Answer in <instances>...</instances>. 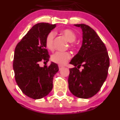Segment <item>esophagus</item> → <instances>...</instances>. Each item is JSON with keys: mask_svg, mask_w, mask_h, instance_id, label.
I'll use <instances>...</instances> for the list:
<instances>
[{"mask_svg": "<svg viewBox=\"0 0 120 120\" xmlns=\"http://www.w3.org/2000/svg\"><path fill=\"white\" fill-rule=\"evenodd\" d=\"M58 67H59V69H60V70H61L63 68H64V66H61V65H59Z\"/></svg>", "mask_w": 120, "mask_h": 120, "instance_id": "1", "label": "esophagus"}]
</instances>
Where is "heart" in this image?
<instances>
[{
	"label": "heart",
	"instance_id": "1",
	"mask_svg": "<svg viewBox=\"0 0 120 120\" xmlns=\"http://www.w3.org/2000/svg\"><path fill=\"white\" fill-rule=\"evenodd\" d=\"M60 33L64 35L68 41L70 42H73L76 39V35L75 33L71 29L66 28L60 31ZM55 34L53 32H51L47 35L45 38V46L48 49L53 51L54 49V38ZM69 47L75 50L76 48V45L74 43H71ZM71 58V54L69 52H56L54 53L51 56V60L52 62L57 64L58 65H62L66 63Z\"/></svg>",
	"mask_w": 120,
	"mask_h": 120
}]
</instances>
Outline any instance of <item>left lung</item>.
Returning <instances> with one entry per match:
<instances>
[{
  "mask_svg": "<svg viewBox=\"0 0 120 120\" xmlns=\"http://www.w3.org/2000/svg\"><path fill=\"white\" fill-rule=\"evenodd\" d=\"M83 32L82 45L70 64L69 89L76 97L92 98L98 93L106 79L110 60L107 48L95 31L85 24H75ZM82 66L84 69L79 71Z\"/></svg>",
  "mask_w": 120,
  "mask_h": 120,
  "instance_id": "8db88e82",
  "label": "left lung"
}]
</instances>
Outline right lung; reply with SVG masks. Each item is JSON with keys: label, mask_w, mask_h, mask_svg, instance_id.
<instances>
[{"label": "right lung", "mask_w": 120, "mask_h": 120, "mask_svg": "<svg viewBox=\"0 0 120 120\" xmlns=\"http://www.w3.org/2000/svg\"><path fill=\"white\" fill-rule=\"evenodd\" d=\"M56 24L41 22L34 25L16 45L13 69L16 83L25 95L33 99L46 96L53 87V77L59 71L56 64L41 67L42 60L48 62L45 38Z\"/></svg>", "instance_id": "right-lung-1"}]
</instances>
